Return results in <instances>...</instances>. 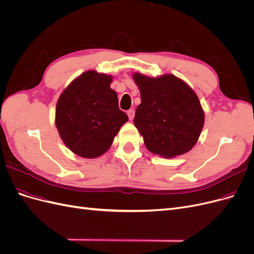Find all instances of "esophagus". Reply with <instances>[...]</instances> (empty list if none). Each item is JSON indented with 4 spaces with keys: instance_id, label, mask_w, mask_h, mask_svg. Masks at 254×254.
Instances as JSON below:
<instances>
[{
    "instance_id": "esophagus-1",
    "label": "esophagus",
    "mask_w": 254,
    "mask_h": 254,
    "mask_svg": "<svg viewBox=\"0 0 254 254\" xmlns=\"http://www.w3.org/2000/svg\"><path fill=\"white\" fill-rule=\"evenodd\" d=\"M127 114H128V118H129V120H130V121H132V120H133V118H134V110L130 109V110L127 112Z\"/></svg>"
}]
</instances>
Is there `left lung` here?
Masks as SVG:
<instances>
[{
    "instance_id": "obj_1",
    "label": "left lung",
    "mask_w": 254,
    "mask_h": 254,
    "mask_svg": "<svg viewBox=\"0 0 254 254\" xmlns=\"http://www.w3.org/2000/svg\"><path fill=\"white\" fill-rule=\"evenodd\" d=\"M140 90L134 126L150 152L174 158L190 151L204 124L200 101L187 82L172 74L149 77L132 74Z\"/></svg>"
}]
</instances>
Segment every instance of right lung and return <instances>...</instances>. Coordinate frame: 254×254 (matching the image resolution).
<instances>
[{"mask_svg":"<svg viewBox=\"0 0 254 254\" xmlns=\"http://www.w3.org/2000/svg\"><path fill=\"white\" fill-rule=\"evenodd\" d=\"M112 76L89 70L76 77L60 94L55 125L61 140L75 155L94 159L110 148L128 121L119 108Z\"/></svg>","mask_w":254,"mask_h":254,"instance_id":"obj_1","label":"right lung"}]
</instances>
